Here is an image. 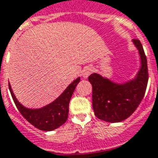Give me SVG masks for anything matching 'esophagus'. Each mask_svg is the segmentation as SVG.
Segmentation results:
<instances>
[{"mask_svg":"<svg viewBox=\"0 0 158 158\" xmlns=\"http://www.w3.org/2000/svg\"><path fill=\"white\" fill-rule=\"evenodd\" d=\"M92 73H93V69H92V67H89V66H87V67H85V68L83 70V73H82V75H83L84 78H87L88 76L91 74Z\"/></svg>","mask_w":158,"mask_h":158,"instance_id":"34e87169","label":"esophagus"}]
</instances>
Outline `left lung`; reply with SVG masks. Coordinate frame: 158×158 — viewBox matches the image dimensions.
Instances as JSON below:
<instances>
[{
    "instance_id": "left-lung-1",
    "label": "left lung",
    "mask_w": 158,
    "mask_h": 158,
    "mask_svg": "<svg viewBox=\"0 0 158 158\" xmlns=\"http://www.w3.org/2000/svg\"><path fill=\"white\" fill-rule=\"evenodd\" d=\"M133 42L139 51L142 63L136 79L124 85H118L97 73H93L88 78L93 85L94 113L103 121L117 123L126 119L144 97L149 79L146 55L138 39H133Z\"/></svg>"
}]
</instances>
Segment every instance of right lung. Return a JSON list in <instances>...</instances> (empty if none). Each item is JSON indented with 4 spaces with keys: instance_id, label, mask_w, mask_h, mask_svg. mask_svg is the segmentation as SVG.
I'll return each instance as SVG.
<instances>
[{
    "instance_id": "add662e5",
    "label": "right lung",
    "mask_w": 158,
    "mask_h": 158,
    "mask_svg": "<svg viewBox=\"0 0 158 158\" xmlns=\"http://www.w3.org/2000/svg\"><path fill=\"white\" fill-rule=\"evenodd\" d=\"M79 78L75 79L56 100H54L50 105L37 110L27 109L21 106L15 97L10 85H8V86L14 102L20 114L34 127L44 131H50L59 128L66 122L69 112V102L74 92L75 87L79 83Z\"/></svg>"
}]
</instances>
